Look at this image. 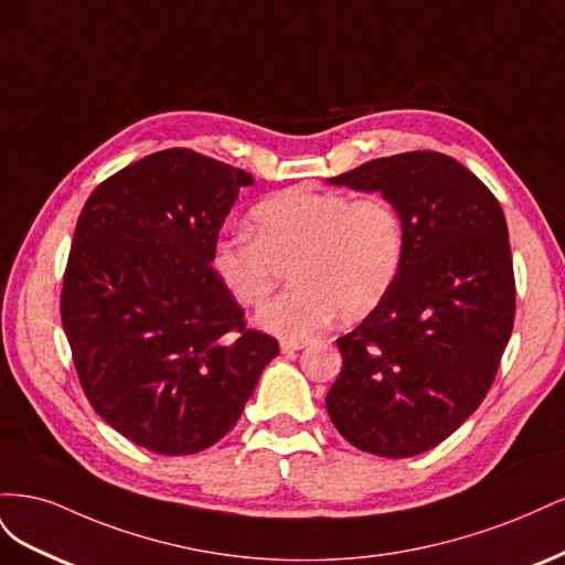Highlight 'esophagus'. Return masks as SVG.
<instances>
[{"instance_id":"34e87169","label":"esophagus","mask_w":565,"mask_h":565,"mask_svg":"<svg viewBox=\"0 0 565 565\" xmlns=\"http://www.w3.org/2000/svg\"><path fill=\"white\" fill-rule=\"evenodd\" d=\"M306 347L303 339H282L280 341V351L282 353H295V351H301Z\"/></svg>"}]
</instances>
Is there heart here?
I'll return each instance as SVG.
<instances>
[{
    "instance_id": "1",
    "label": "heart",
    "mask_w": 565,
    "mask_h": 565,
    "mask_svg": "<svg viewBox=\"0 0 565 565\" xmlns=\"http://www.w3.org/2000/svg\"><path fill=\"white\" fill-rule=\"evenodd\" d=\"M252 224L254 231L228 228L216 237L212 268L237 303L256 309L292 264L295 285L256 316L278 337H311L337 313L361 320L398 280L405 226L384 195L292 185L256 204Z\"/></svg>"
}]
</instances>
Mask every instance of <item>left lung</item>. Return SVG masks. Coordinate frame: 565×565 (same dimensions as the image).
<instances>
[{
	"instance_id": "obj_1",
	"label": "left lung",
	"mask_w": 565,
	"mask_h": 565,
	"mask_svg": "<svg viewBox=\"0 0 565 565\" xmlns=\"http://www.w3.org/2000/svg\"><path fill=\"white\" fill-rule=\"evenodd\" d=\"M330 183L396 204L405 254L388 297L337 339L344 367L324 405L358 450L413 457L457 431L498 374L516 313L504 212L434 150L370 160Z\"/></svg>"
}]
</instances>
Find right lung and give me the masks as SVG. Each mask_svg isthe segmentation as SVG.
<instances>
[{
  "label": "right lung",
  "instance_id": "add662e5",
  "mask_svg": "<svg viewBox=\"0 0 565 565\" xmlns=\"http://www.w3.org/2000/svg\"><path fill=\"white\" fill-rule=\"evenodd\" d=\"M252 183L169 148L98 183L77 218L61 292L77 377L96 413L150 452L214 446L280 353L212 268L224 218Z\"/></svg>",
  "mask_w": 565,
  "mask_h": 565
}]
</instances>
